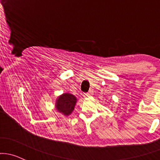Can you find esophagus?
I'll return each instance as SVG.
<instances>
[{"label":"esophagus","mask_w":160,"mask_h":160,"mask_svg":"<svg viewBox=\"0 0 160 160\" xmlns=\"http://www.w3.org/2000/svg\"><path fill=\"white\" fill-rule=\"evenodd\" d=\"M91 95H92V91H89V92H85L83 96L84 97H89V96H91Z\"/></svg>","instance_id":"obj_1"}]
</instances>
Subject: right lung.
<instances>
[{"instance_id": "obj_1", "label": "right lung", "mask_w": 160, "mask_h": 160, "mask_svg": "<svg viewBox=\"0 0 160 160\" xmlns=\"http://www.w3.org/2000/svg\"><path fill=\"white\" fill-rule=\"evenodd\" d=\"M77 99L73 95L64 93L57 99L55 106L59 112H62L64 115H68L74 108Z\"/></svg>"}]
</instances>
